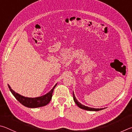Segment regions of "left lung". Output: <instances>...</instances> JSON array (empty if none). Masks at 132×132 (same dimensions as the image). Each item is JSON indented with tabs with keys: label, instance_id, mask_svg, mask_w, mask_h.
I'll return each mask as SVG.
<instances>
[{
	"label": "left lung",
	"instance_id": "obj_1",
	"mask_svg": "<svg viewBox=\"0 0 132 132\" xmlns=\"http://www.w3.org/2000/svg\"><path fill=\"white\" fill-rule=\"evenodd\" d=\"M73 100H74L75 103H76V104H77L79 108H82V109H83V110H87V111H98L103 110V108H90V107H86V106L82 104H80L79 102H78L77 99L76 98V97H75V94H74V93H73Z\"/></svg>",
	"mask_w": 132,
	"mask_h": 132
}]
</instances>
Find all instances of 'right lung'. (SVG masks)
Returning <instances> with one entry per match:
<instances>
[{
	"instance_id": "obj_1",
	"label": "right lung",
	"mask_w": 132,
	"mask_h": 132,
	"mask_svg": "<svg viewBox=\"0 0 132 132\" xmlns=\"http://www.w3.org/2000/svg\"><path fill=\"white\" fill-rule=\"evenodd\" d=\"M56 85L57 84L53 87V89L48 93L46 94L45 95L35 98L26 97L22 96L13 90L9 85L8 86L13 95L15 97V98L21 104L28 108H38L45 106L49 103L50 100H52L53 91H54V89L55 87L56 86Z\"/></svg>"
}]
</instances>
